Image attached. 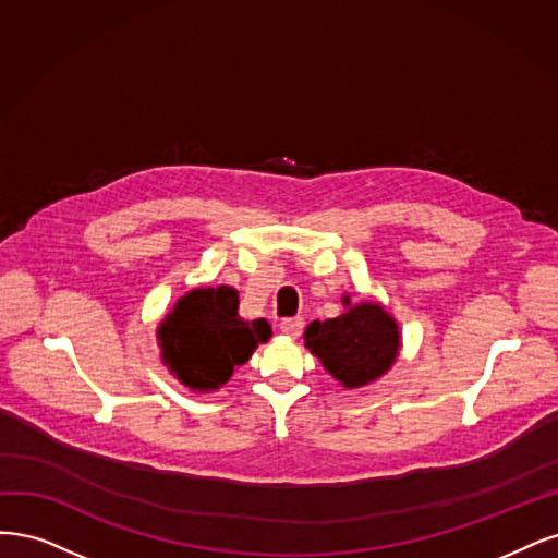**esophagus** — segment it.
Instances as JSON below:
<instances>
[{"instance_id":"esophagus-1","label":"esophagus","mask_w":558,"mask_h":558,"mask_svg":"<svg viewBox=\"0 0 558 558\" xmlns=\"http://www.w3.org/2000/svg\"><path fill=\"white\" fill-rule=\"evenodd\" d=\"M280 331L290 338H299L303 331V319L301 317H287L280 322Z\"/></svg>"}]
</instances>
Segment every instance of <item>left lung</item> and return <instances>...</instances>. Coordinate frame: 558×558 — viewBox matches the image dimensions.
<instances>
[{"mask_svg":"<svg viewBox=\"0 0 558 558\" xmlns=\"http://www.w3.org/2000/svg\"><path fill=\"white\" fill-rule=\"evenodd\" d=\"M345 313L325 322H311L303 333L308 348L345 389H359L383 377L397 362L401 336L399 325L380 303H350Z\"/></svg>","mask_w":558,"mask_h":558,"instance_id":"8db88e82","label":"left lung"}]
</instances>
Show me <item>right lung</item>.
Wrapping results in <instances>:
<instances>
[{
  "label": "right lung",
  "instance_id": "add662e5",
  "mask_svg": "<svg viewBox=\"0 0 558 558\" xmlns=\"http://www.w3.org/2000/svg\"><path fill=\"white\" fill-rule=\"evenodd\" d=\"M268 338L271 325L245 322L239 292L227 284L187 292L157 327L161 362L194 391L220 389Z\"/></svg>",
  "mask_w": 558,
  "mask_h": 558
}]
</instances>
